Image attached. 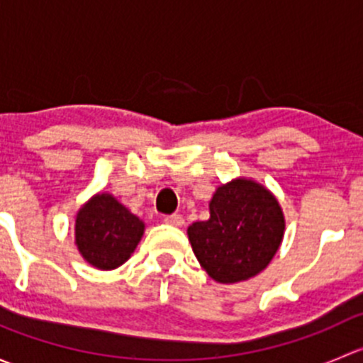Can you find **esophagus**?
<instances>
[{
	"label": "esophagus",
	"mask_w": 363,
	"mask_h": 363,
	"mask_svg": "<svg viewBox=\"0 0 363 363\" xmlns=\"http://www.w3.org/2000/svg\"><path fill=\"white\" fill-rule=\"evenodd\" d=\"M167 225H172V226H182L184 225V219H182L181 214H170V216H164L163 219Z\"/></svg>",
	"instance_id": "34e87169"
}]
</instances>
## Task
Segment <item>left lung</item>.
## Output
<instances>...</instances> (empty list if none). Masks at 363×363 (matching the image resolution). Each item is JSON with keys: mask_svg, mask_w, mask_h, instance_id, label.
Here are the masks:
<instances>
[{"mask_svg": "<svg viewBox=\"0 0 363 363\" xmlns=\"http://www.w3.org/2000/svg\"><path fill=\"white\" fill-rule=\"evenodd\" d=\"M208 211L207 221L188 228L193 252L205 272L223 284L262 272L284 235V216L276 196L251 179H233L216 189Z\"/></svg>", "mask_w": 363, "mask_h": 363, "instance_id": "1", "label": "left lung"}]
</instances>
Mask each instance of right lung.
I'll list each match as a JSON object with an SVG mask.
<instances>
[{
    "mask_svg": "<svg viewBox=\"0 0 363 363\" xmlns=\"http://www.w3.org/2000/svg\"><path fill=\"white\" fill-rule=\"evenodd\" d=\"M144 228V221L112 195L98 193L77 212V250L96 269H117L138 246Z\"/></svg>",
    "mask_w": 363,
    "mask_h": 363,
    "instance_id": "add662e5",
    "label": "right lung"
}]
</instances>
